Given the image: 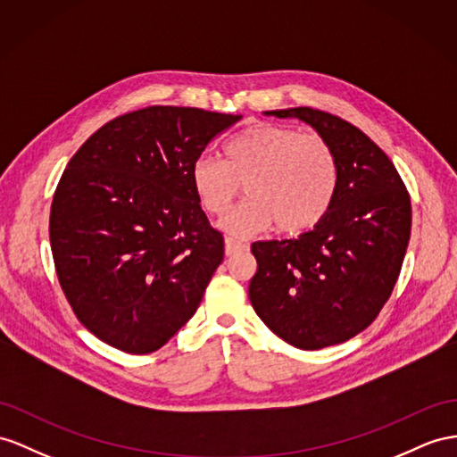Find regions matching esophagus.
I'll use <instances>...</instances> for the list:
<instances>
[{"mask_svg": "<svg viewBox=\"0 0 457 457\" xmlns=\"http://www.w3.org/2000/svg\"><path fill=\"white\" fill-rule=\"evenodd\" d=\"M247 249H249L247 243L237 241V239H233V237H226V254L228 256L236 254V253H241V251H247Z\"/></svg>", "mask_w": 457, "mask_h": 457, "instance_id": "obj_1", "label": "esophagus"}]
</instances>
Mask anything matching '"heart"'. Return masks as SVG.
<instances>
[{"instance_id": "b5f03b06", "label": "heart", "mask_w": 457, "mask_h": 457, "mask_svg": "<svg viewBox=\"0 0 457 457\" xmlns=\"http://www.w3.org/2000/svg\"><path fill=\"white\" fill-rule=\"evenodd\" d=\"M337 179L328 140L274 123H256L231 137L224 160L198 156L191 166L193 191L212 216L229 212L243 185L247 198L221 221L237 236L274 226L284 236L312 229L328 214Z\"/></svg>"}]
</instances>
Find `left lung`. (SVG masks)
Returning a JSON list of instances; mask_svg holds the SVG:
<instances>
[{"mask_svg": "<svg viewBox=\"0 0 457 457\" xmlns=\"http://www.w3.org/2000/svg\"><path fill=\"white\" fill-rule=\"evenodd\" d=\"M297 117L330 143L340 179L319 226L297 239L256 241L249 284L254 312L299 349L347 342L378 317L402 270L411 201L392 160L345 120L312 108L266 112Z\"/></svg>", "mask_w": 457, "mask_h": 457, "instance_id": "1", "label": "left lung"}]
</instances>
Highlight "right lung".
Segmentation results:
<instances>
[{
	"label": "right lung",
	"mask_w": 457,
	"mask_h": 457,
	"mask_svg": "<svg viewBox=\"0 0 457 457\" xmlns=\"http://www.w3.org/2000/svg\"><path fill=\"white\" fill-rule=\"evenodd\" d=\"M239 120L150 106L108 121L69 160L50 212L54 264L77 319L104 344L152 353L201 305L224 237L191 166Z\"/></svg>",
	"instance_id": "right-lung-1"
}]
</instances>
